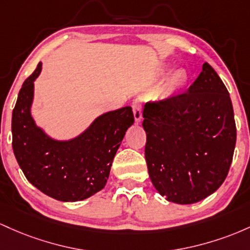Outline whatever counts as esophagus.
Segmentation results:
<instances>
[{
	"label": "esophagus",
	"mask_w": 250,
	"mask_h": 250,
	"mask_svg": "<svg viewBox=\"0 0 250 250\" xmlns=\"http://www.w3.org/2000/svg\"><path fill=\"white\" fill-rule=\"evenodd\" d=\"M132 110H133L134 120H136V123L138 124V123L142 122V119H143L142 104H140V102H138V100H134L133 104H132Z\"/></svg>",
	"instance_id": "esophagus-1"
}]
</instances>
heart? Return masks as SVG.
I'll return each instance as SVG.
<instances>
[{
    "label": "heart",
    "mask_w": 250,
    "mask_h": 250,
    "mask_svg": "<svg viewBox=\"0 0 250 250\" xmlns=\"http://www.w3.org/2000/svg\"><path fill=\"white\" fill-rule=\"evenodd\" d=\"M167 72V69H161V73ZM189 81V75L184 69H177L170 75L169 79L165 83L163 91L159 94V99L167 100L170 98H173L176 94H178L187 86Z\"/></svg>",
    "instance_id": "heart-1"
}]
</instances>
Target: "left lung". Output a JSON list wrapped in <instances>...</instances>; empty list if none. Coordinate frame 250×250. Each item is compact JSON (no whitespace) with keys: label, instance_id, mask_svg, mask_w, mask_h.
Segmentation results:
<instances>
[{"label":"left lung","instance_id":"8db88e82","mask_svg":"<svg viewBox=\"0 0 250 250\" xmlns=\"http://www.w3.org/2000/svg\"><path fill=\"white\" fill-rule=\"evenodd\" d=\"M143 118L148 176L162 196L192 204L221 187L232 161L236 125L228 89L209 63L187 93L147 103Z\"/></svg>","mask_w":250,"mask_h":250}]
</instances>
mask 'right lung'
<instances>
[{
	"label": "right lung",
	"mask_w": 250,
	"mask_h": 250,
	"mask_svg": "<svg viewBox=\"0 0 250 250\" xmlns=\"http://www.w3.org/2000/svg\"><path fill=\"white\" fill-rule=\"evenodd\" d=\"M42 62L23 83L13 110V150L30 183L54 200L77 202L106 186L114 156L134 123L130 106L95 118L79 136L68 140L49 137L32 117L34 81Z\"/></svg>",
	"instance_id": "add662e5"
}]
</instances>
